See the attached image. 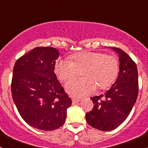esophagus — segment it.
<instances>
[{"label": "esophagus", "mask_w": 148, "mask_h": 148, "mask_svg": "<svg viewBox=\"0 0 148 148\" xmlns=\"http://www.w3.org/2000/svg\"><path fill=\"white\" fill-rule=\"evenodd\" d=\"M80 99H74V98H73L72 99V103L74 104H77V103H78L79 102H80Z\"/></svg>", "instance_id": "1"}]
</instances>
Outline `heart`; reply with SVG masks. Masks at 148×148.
Listing matches in <instances>:
<instances>
[{
    "label": "heart",
    "instance_id": "1",
    "mask_svg": "<svg viewBox=\"0 0 148 148\" xmlns=\"http://www.w3.org/2000/svg\"><path fill=\"white\" fill-rule=\"evenodd\" d=\"M119 62L114 55L99 52H82L71 56V61L60 59L55 64V73L63 82L80 74L83 78L73 79L66 85V90L75 98L89 95L95 90L110 86L117 77Z\"/></svg>",
    "mask_w": 148,
    "mask_h": 148
}]
</instances>
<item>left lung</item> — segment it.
<instances>
[{
  "label": "left lung",
  "mask_w": 148,
  "mask_h": 148,
  "mask_svg": "<svg viewBox=\"0 0 148 148\" xmlns=\"http://www.w3.org/2000/svg\"><path fill=\"white\" fill-rule=\"evenodd\" d=\"M119 56L120 72L117 81L104 94L91 98L93 109L86 114L92 127L110 131L128 117L138 95V72L136 64L120 48L113 47Z\"/></svg>",
  "instance_id": "8db88e82"
}]
</instances>
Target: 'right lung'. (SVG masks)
<instances>
[{
    "label": "right lung",
    "instance_id": "1",
    "mask_svg": "<svg viewBox=\"0 0 148 148\" xmlns=\"http://www.w3.org/2000/svg\"><path fill=\"white\" fill-rule=\"evenodd\" d=\"M59 51L36 47L15 63L11 82L13 102L31 127L51 131L64 123L71 99L54 73Z\"/></svg>",
    "mask_w": 148,
    "mask_h": 148
}]
</instances>
